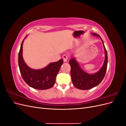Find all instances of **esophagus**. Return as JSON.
<instances>
[{
  "mask_svg": "<svg viewBox=\"0 0 126 126\" xmlns=\"http://www.w3.org/2000/svg\"><path fill=\"white\" fill-rule=\"evenodd\" d=\"M63 60L64 62H67L68 59V55L67 54H64L63 56Z\"/></svg>",
  "mask_w": 126,
  "mask_h": 126,
  "instance_id": "obj_1",
  "label": "esophagus"
}]
</instances>
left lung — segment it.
I'll use <instances>...</instances> for the list:
<instances>
[{
    "label": "left lung",
    "instance_id": "left-lung-1",
    "mask_svg": "<svg viewBox=\"0 0 126 126\" xmlns=\"http://www.w3.org/2000/svg\"><path fill=\"white\" fill-rule=\"evenodd\" d=\"M94 36L100 37L98 34L91 33ZM101 39V38L100 37ZM105 51V59L104 63L101 69L96 73L89 74L83 71L79 66L75 58L69 61L71 67V77L73 85L77 89L81 90H88L98 86L104 78L107 68L108 56L107 52L105 47L104 42L102 40Z\"/></svg>",
    "mask_w": 126,
    "mask_h": 126
}]
</instances>
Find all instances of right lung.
Here are the masks:
<instances>
[{
  "label": "right lung",
  "instance_id": "1",
  "mask_svg": "<svg viewBox=\"0 0 126 126\" xmlns=\"http://www.w3.org/2000/svg\"><path fill=\"white\" fill-rule=\"evenodd\" d=\"M24 40V39L22 41L18 54L19 67L24 80L27 84L34 89L45 90L51 88L55 84L56 76L63 63V60L60 59L57 62L51 63L43 69H32L27 66L22 58Z\"/></svg>",
  "mask_w": 126,
  "mask_h": 126
}]
</instances>
